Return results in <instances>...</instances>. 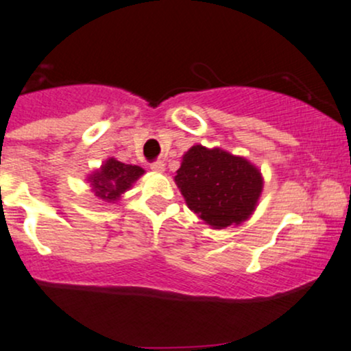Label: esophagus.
Instances as JSON below:
<instances>
[{
  "mask_svg": "<svg viewBox=\"0 0 351 351\" xmlns=\"http://www.w3.org/2000/svg\"><path fill=\"white\" fill-rule=\"evenodd\" d=\"M150 168H152V171L162 173V171H165V162H162V160H157V162H154L150 165Z\"/></svg>",
  "mask_w": 351,
  "mask_h": 351,
  "instance_id": "obj_1",
  "label": "esophagus"
}]
</instances>
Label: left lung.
Listing matches in <instances>:
<instances>
[{
    "label": "left lung",
    "mask_w": 351,
    "mask_h": 351,
    "mask_svg": "<svg viewBox=\"0 0 351 351\" xmlns=\"http://www.w3.org/2000/svg\"><path fill=\"white\" fill-rule=\"evenodd\" d=\"M189 209L213 229L248 221L263 191V175L250 160L221 147L193 145L175 176Z\"/></svg>",
    "instance_id": "obj_1"
}]
</instances>
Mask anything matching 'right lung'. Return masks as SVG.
Listing matches in <instances>:
<instances>
[{
    "instance_id": "1",
    "label": "right lung",
    "mask_w": 351,
    "mask_h": 351,
    "mask_svg": "<svg viewBox=\"0 0 351 351\" xmlns=\"http://www.w3.org/2000/svg\"><path fill=\"white\" fill-rule=\"evenodd\" d=\"M145 173L137 165H125L109 157L95 171L86 176L91 191L104 204H114L122 197V194L129 191L132 184Z\"/></svg>"
}]
</instances>
